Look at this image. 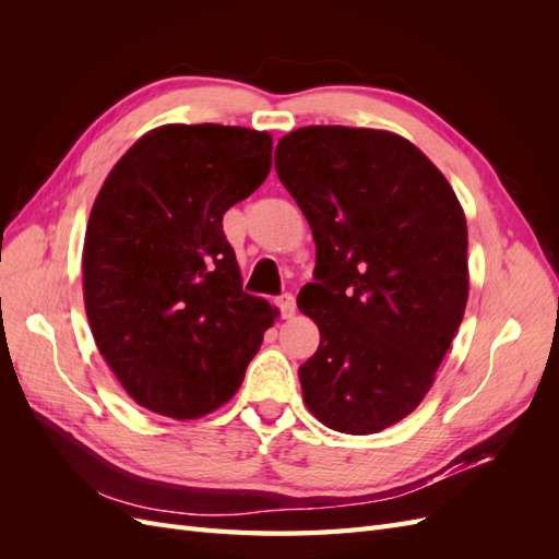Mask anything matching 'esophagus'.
Wrapping results in <instances>:
<instances>
[{
  "mask_svg": "<svg viewBox=\"0 0 559 559\" xmlns=\"http://www.w3.org/2000/svg\"><path fill=\"white\" fill-rule=\"evenodd\" d=\"M280 310H282V317H294L296 314V298L294 294H282L280 296Z\"/></svg>",
  "mask_w": 559,
  "mask_h": 559,
  "instance_id": "1",
  "label": "esophagus"
}]
</instances>
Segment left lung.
<instances>
[{"label": "left lung", "mask_w": 559, "mask_h": 559, "mask_svg": "<svg viewBox=\"0 0 559 559\" xmlns=\"http://www.w3.org/2000/svg\"><path fill=\"white\" fill-rule=\"evenodd\" d=\"M275 170L317 245L298 308L321 341L298 368L302 399L343 433H378L433 384L468 298L466 218L441 170L394 132L308 126Z\"/></svg>", "instance_id": "obj_1"}]
</instances>
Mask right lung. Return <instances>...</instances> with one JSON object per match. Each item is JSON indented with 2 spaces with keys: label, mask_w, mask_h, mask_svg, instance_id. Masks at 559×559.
<instances>
[{
  "label": "right lung",
  "mask_w": 559,
  "mask_h": 559,
  "mask_svg": "<svg viewBox=\"0 0 559 559\" xmlns=\"http://www.w3.org/2000/svg\"><path fill=\"white\" fill-rule=\"evenodd\" d=\"M273 138L238 126L146 132L99 189L83 242L95 345L144 408L175 419L224 405L273 326L242 292L224 214L265 181Z\"/></svg>",
  "instance_id": "add662e5"
}]
</instances>
